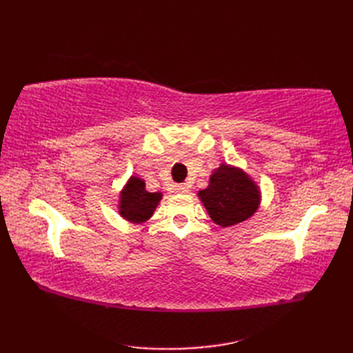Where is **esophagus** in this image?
Masks as SVG:
<instances>
[{"label":"esophagus","mask_w":353,"mask_h":353,"mask_svg":"<svg viewBox=\"0 0 353 353\" xmlns=\"http://www.w3.org/2000/svg\"><path fill=\"white\" fill-rule=\"evenodd\" d=\"M174 190L179 194H186V192H190V186L186 185V183H181V185H176Z\"/></svg>","instance_id":"1"}]
</instances>
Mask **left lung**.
<instances>
[{
	"instance_id": "8db88e82",
	"label": "left lung",
	"mask_w": 353,
	"mask_h": 353,
	"mask_svg": "<svg viewBox=\"0 0 353 353\" xmlns=\"http://www.w3.org/2000/svg\"><path fill=\"white\" fill-rule=\"evenodd\" d=\"M199 199L211 220L221 228L235 226L258 211L259 186L241 168L221 163L209 177V185L199 191Z\"/></svg>"
}]
</instances>
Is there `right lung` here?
I'll return each mask as SVG.
<instances>
[{
    "mask_svg": "<svg viewBox=\"0 0 353 353\" xmlns=\"http://www.w3.org/2000/svg\"><path fill=\"white\" fill-rule=\"evenodd\" d=\"M162 200V192H148L144 179L132 176L119 192L118 211L124 220L141 224L145 223Z\"/></svg>",
    "mask_w": 353,
    "mask_h": 353,
    "instance_id": "obj_1",
    "label": "right lung"
}]
</instances>
